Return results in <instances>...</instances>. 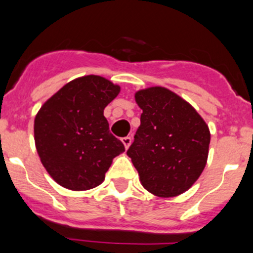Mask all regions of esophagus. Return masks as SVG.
Masks as SVG:
<instances>
[{"label":"esophagus","mask_w":253,"mask_h":253,"mask_svg":"<svg viewBox=\"0 0 253 253\" xmlns=\"http://www.w3.org/2000/svg\"><path fill=\"white\" fill-rule=\"evenodd\" d=\"M121 141H122V143H124L125 148H126V149H127V148H128L129 145H131V143H132V138H131V137L127 136V137H124V138H122Z\"/></svg>","instance_id":"esophagus-1"}]
</instances>
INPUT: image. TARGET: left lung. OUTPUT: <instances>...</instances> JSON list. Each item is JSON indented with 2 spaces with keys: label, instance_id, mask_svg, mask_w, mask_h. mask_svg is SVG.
<instances>
[{
  "label": "left lung",
  "instance_id": "left-lung-1",
  "mask_svg": "<svg viewBox=\"0 0 253 253\" xmlns=\"http://www.w3.org/2000/svg\"><path fill=\"white\" fill-rule=\"evenodd\" d=\"M141 126L127 155L143 187L159 197L187 191L206 167L211 133L198 112L162 86L136 93Z\"/></svg>",
  "mask_w": 253,
  "mask_h": 253
}]
</instances>
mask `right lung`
Segmentation results:
<instances>
[{
  "mask_svg": "<svg viewBox=\"0 0 253 253\" xmlns=\"http://www.w3.org/2000/svg\"><path fill=\"white\" fill-rule=\"evenodd\" d=\"M120 86L99 76L66 84L42 106L34 122L35 145L51 177L73 191L100 185L125 145L109 128L104 109Z\"/></svg>",
  "mask_w": 253,
  "mask_h": 253,
  "instance_id": "add662e5",
  "label": "right lung"
}]
</instances>
